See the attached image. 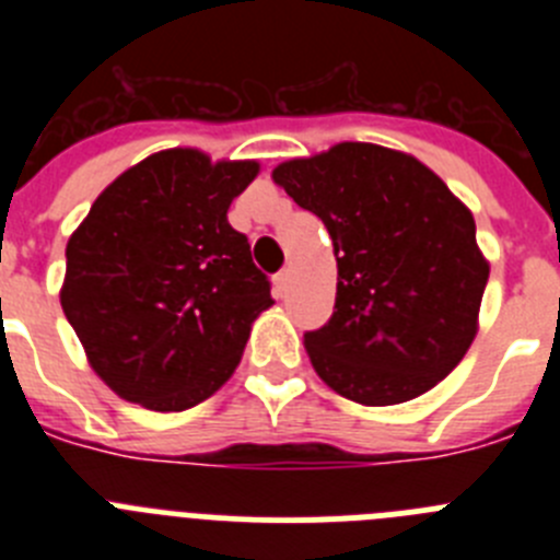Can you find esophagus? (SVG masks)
<instances>
[{
    "label": "esophagus",
    "mask_w": 560,
    "mask_h": 560,
    "mask_svg": "<svg viewBox=\"0 0 560 560\" xmlns=\"http://www.w3.org/2000/svg\"><path fill=\"white\" fill-rule=\"evenodd\" d=\"M285 291H289V269L275 275V296H285Z\"/></svg>",
    "instance_id": "esophagus-1"
}]
</instances>
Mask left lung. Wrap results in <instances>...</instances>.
<instances>
[{
  "instance_id": "obj_1",
  "label": "left lung",
  "mask_w": 560,
  "mask_h": 560,
  "mask_svg": "<svg viewBox=\"0 0 560 560\" xmlns=\"http://www.w3.org/2000/svg\"><path fill=\"white\" fill-rule=\"evenodd\" d=\"M271 179L334 241V316L305 334L316 375L364 407L429 393L477 336L491 266L471 210L423 162L373 142L289 160Z\"/></svg>"
}]
</instances>
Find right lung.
<instances>
[{"instance_id":"obj_1","label":"right lung","mask_w":560,"mask_h":560,"mask_svg":"<svg viewBox=\"0 0 560 560\" xmlns=\"http://www.w3.org/2000/svg\"><path fill=\"white\" fill-rule=\"evenodd\" d=\"M260 165L160 151L101 192L67 244L61 308L120 398L182 412L235 373L271 300L246 235L226 221Z\"/></svg>"}]
</instances>
